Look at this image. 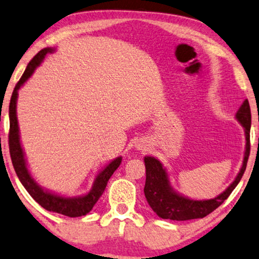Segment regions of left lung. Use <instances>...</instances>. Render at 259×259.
Returning a JSON list of instances; mask_svg holds the SVG:
<instances>
[{
  "mask_svg": "<svg viewBox=\"0 0 259 259\" xmlns=\"http://www.w3.org/2000/svg\"><path fill=\"white\" fill-rule=\"evenodd\" d=\"M237 120L242 123L245 128V153L243 166L239 170L235 181L228 187L226 192H223L219 196L211 200L197 201L190 200L181 195L176 194L169 185V180L166 173V169L162 167L160 161L155 157L146 156V183H145V196L147 198L148 204L151 205L157 216L163 220L171 221H187L194 219H203L209 213L212 212L216 208H219L224 201L229 197L232 190L236 188L238 182L241 181L244 174L246 163L250 155V127H251V111L248 99L244 100L242 106L239 107L236 114Z\"/></svg>",
  "mask_w": 259,
  "mask_h": 259,
  "instance_id": "left-lung-1",
  "label": "left lung"
}]
</instances>
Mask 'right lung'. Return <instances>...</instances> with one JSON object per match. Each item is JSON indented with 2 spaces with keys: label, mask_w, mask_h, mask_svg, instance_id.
I'll list each match as a JSON object with an SVG mask.
<instances>
[{
  "label": "right lung",
  "mask_w": 259,
  "mask_h": 259,
  "mask_svg": "<svg viewBox=\"0 0 259 259\" xmlns=\"http://www.w3.org/2000/svg\"><path fill=\"white\" fill-rule=\"evenodd\" d=\"M48 52H52V49H43L33 57L25 69L24 73L22 74L21 79L18 80L14 89L13 96H11L10 104H9V120H10V127H9V152L11 162H13L14 169L20 179L22 185L27 189V192L30 194L33 200L38 203L40 207L47 209L49 211H54L57 213H62V215L69 216V217H79L84 216L86 213L92 210L93 205L97 203L102 196L105 188H106L107 182L114 170L120 166L121 163V156L117 157V159L112 161L108 166L105 168L103 171H100L95 180L92 189L90 193L85 196L80 197H63L58 196V195L51 194L43 190L35 182V180L30 175L27 163H25L23 149L21 147L20 142V134H18V123H17V117H16V102H17V91L22 85L25 83V80L31 76L33 71L37 66H38L42 61L46 57Z\"/></svg>",
  "instance_id": "1"
}]
</instances>
